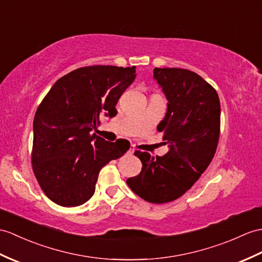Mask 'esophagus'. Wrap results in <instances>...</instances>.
<instances>
[{
    "mask_svg": "<svg viewBox=\"0 0 262 262\" xmlns=\"http://www.w3.org/2000/svg\"><path fill=\"white\" fill-rule=\"evenodd\" d=\"M134 150H135V148H134V146H130L129 149L127 150V155H133L134 154Z\"/></svg>",
    "mask_w": 262,
    "mask_h": 262,
    "instance_id": "esophagus-1",
    "label": "esophagus"
}]
</instances>
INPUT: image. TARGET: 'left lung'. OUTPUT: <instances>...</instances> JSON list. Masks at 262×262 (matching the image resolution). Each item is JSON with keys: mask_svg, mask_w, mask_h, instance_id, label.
Returning <instances> with one entry per match:
<instances>
[{"mask_svg": "<svg viewBox=\"0 0 262 262\" xmlns=\"http://www.w3.org/2000/svg\"><path fill=\"white\" fill-rule=\"evenodd\" d=\"M153 75L168 100L157 130L169 150L156 157L136 150L142 171L126 183L139 198L160 204L183 195L209 166L220 137L221 108L216 90L195 72L155 68Z\"/></svg>", "mask_w": 262, "mask_h": 262, "instance_id": "left-lung-1", "label": "left lung"}]
</instances>
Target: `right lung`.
<instances>
[{"instance_id": "1", "label": "right lung", "mask_w": 262, "mask_h": 262, "mask_svg": "<svg viewBox=\"0 0 262 262\" xmlns=\"http://www.w3.org/2000/svg\"><path fill=\"white\" fill-rule=\"evenodd\" d=\"M136 67L89 66L61 77L36 109L32 169L46 195L61 206H78L94 195L100 169L130 144L107 142L91 130L114 117Z\"/></svg>"}]
</instances>
